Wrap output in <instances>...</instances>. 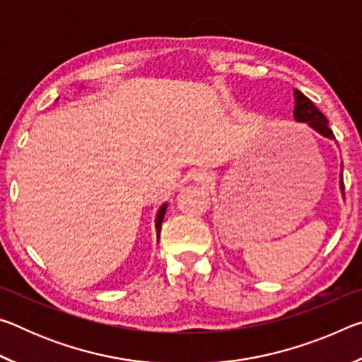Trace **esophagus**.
I'll list each match as a JSON object with an SVG mask.
<instances>
[{
    "label": "esophagus",
    "instance_id": "esophagus-1",
    "mask_svg": "<svg viewBox=\"0 0 362 362\" xmlns=\"http://www.w3.org/2000/svg\"><path fill=\"white\" fill-rule=\"evenodd\" d=\"M194 180L198 183H209L212 180V175L209 173H206V170H199V173H196Z\"/></svg>",
    "mask_w": 362,
    "mask_h": 362
}]
</instances>
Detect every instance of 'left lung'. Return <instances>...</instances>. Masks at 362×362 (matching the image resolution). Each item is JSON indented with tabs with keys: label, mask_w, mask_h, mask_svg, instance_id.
<instances>
[{
	"label": "left lung",
	"mask_w": 362,
	"mask_h": 362,
	"mask_svg": "<svg viewBox=\"0 0 362 362\" xmlns=\"http://www.w3.org/2000/svg\"><path fill=\"white\" fill-rule=\"evenodd\" d=\"M293 95H296V108H293V118L298 122H306L311 129L320 132L321 136L327 139H335L332 129L329 127V121L326 119L320 110L315 107V103L311 102L308 97L303 95L300 90H293ZM340 188L343 192V180H340Z\"/></svg>",
	"instance_id": "1"
}]
</instances>
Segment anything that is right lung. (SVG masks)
I'll return each mask as SVG.
<instances>
[{
    "instance_id": "obj_1",
    "label": "right lung",
    "mask_w": 362,
    "mask_h": 362,
    "mask_svg": "<svg viewBox=\"0 0 362 362\" xmlns=\"http://www.w3.org/2000/svg\"><path fill=\"white\" fill-rule=\"evenodd\" d=\"M168 209V204H163L159 207V211L156 214V233H158V238H159V233H161V223H163V218H164V214H166Z\"/></svg>"
}]
</instances>
